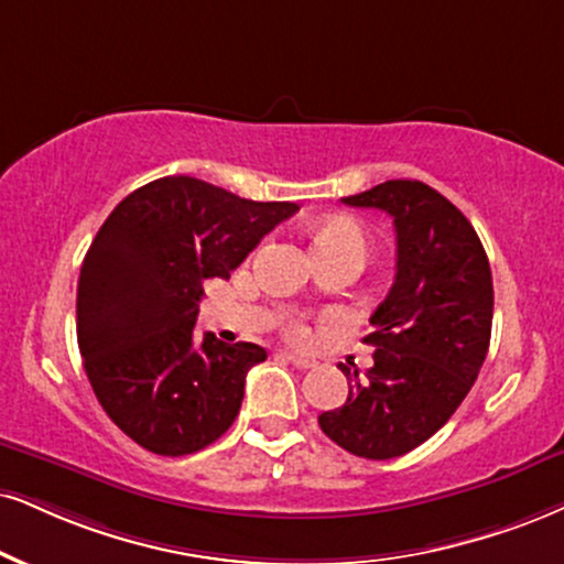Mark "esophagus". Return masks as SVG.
I'll return each mask as SVG.
<instances>
[{
	"label": "esophagus",
	"mask_w": 564,
	"mask_h": 564,
	"mask_svg": "<svg viewBox=\"0 0 564 564\" xmlns=\"http://www.w3.org/2000/svg\"><path fill=\"white\" fill-rule=\"evenodd\" d=\"M282 358H284V360H290V364L297 366V368H311V366H316V360H314V358L301 356V352H290V350H284V352H282Z\"/></svg>",
	"instance_id": "1"
}]
</instances>
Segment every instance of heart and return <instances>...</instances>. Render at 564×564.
I'll list each match as a JSON object with an SVG mask.
<instances>
[{"label":"heart","instance_id":"1","mask_svg":"<svg viewBox=\"0 0 564 564\" xmlns=\"http://www.w3.org/2000/svg\"><path fill=\"white\" fill-rule=\"evenodd\" d=\"M314 242H316V253H345V250H356V253L366 256V248H368L364 227H360L358 221L345 219V217L322 221L314 232ZM290 337L305 339L308 337V329L295 322L290 326Z\"/></svg>","mask_w":564,"mask_h":564}]
</instances>
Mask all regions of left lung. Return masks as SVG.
I'll use <instances>...</instances> for the list:
<instances>
[{
    "label": "left lung",
    "mask_w": 564,
    "mask_h": 564,
    "mask_svg": "<svg viewBox=\"0 0 564 564\" xmlns=\"http://www.w3.org/2000/svg\"><path fill=\"white\" fill-rule=\"evenodd\" d=\"M343 204L392 217L398 274L364 337L373 366L366 377L343 366L350 392L318 426L352 455L389 460L434 436L474 387L491 339V269L474 225L426 183L387 180Z\"/></svg>",
    "instance_id": "1"
}]
</instances>
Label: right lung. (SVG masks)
Wrapping results in <instances>:
<instances>
[{"instance_id":"right-lung-1","label":"right lung","mask_w":564,"mask_h":564,"mask_svg":"<svg viewBox=\"0 0 564 564\" xmlns=\"http://www.w3.org/2000/svg\"><path fill=\"white\" fill-rule=\"evenodd\" d=\"M290 200H248L172 175L138 187L104 221L78 280V347L107 415L143 449L193 455L238 419L248 371L267 350L193 326L204 282L227 280Z\"/></svg>"}]
</instances>
